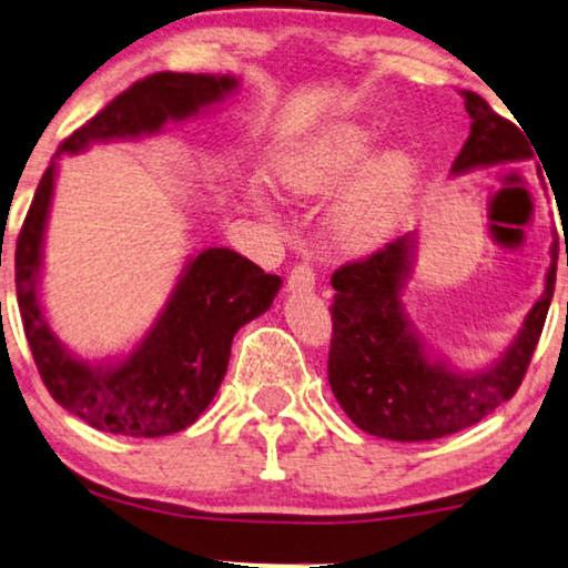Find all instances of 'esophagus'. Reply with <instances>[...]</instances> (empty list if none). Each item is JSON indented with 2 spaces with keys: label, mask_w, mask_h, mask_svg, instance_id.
<instances>
[{
  "label": "esophagus",
  "mask_w": 568,
  "mask_h": 568,
  "mask_svg": "<svg viewBox=\"0 0 568 568\" xmlns=\"http://www.w3.org/2000/svg\"><path fill=\"white\" fill-rule=\"evenodd\" d=\"M286 286H290L292 292H310L315 286V271L310 263H297L290 271V278H286Z\"/></svg>",
  "instance_id": "esophagus-1"
}]
</instances>
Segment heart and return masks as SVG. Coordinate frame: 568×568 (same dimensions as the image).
Wrapping results in <instances>:
<instances>
[{
  "mask_svg": "<svg viewBox=\"0 0 568 568\" xmlns=\"http://www.w3.org/2000/svg\"><path fill=\"white\" fill-rule=\"evenodd\" d=\"M372 150V131L359 123H338L310 136L278 160L276 181L294 196H321L336 189ZM406 160L385 154L369 162L338 199L333 224L352 245L383 235L406 178Z\"/></svg>",
  "mask_w": 568,
  "mask_h": 568,
  "instance_id": "b5f03b06",
  "label": "heart"
}]
</instances>
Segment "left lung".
<instances>
[{
	"label": "left lung",
	"mask_w": 568,
	"mask_h": 568,
	"mask_svg": "<svg viewBox=\"0 0 568 568\" xmlns=\"http://www.w3.org/2000/svg\"><path fill=\"white\" fill-rule=\"evenodd\" d=\"M460 95L473 123L453 173L532 158L525 129L519 131L476 92L463 90ZM408 251L406 235L333 271L336 294L331 305L328 383L341 408L362 432L395 442H426L478 424L523 385L554 300L558 253L554 247L546 292L532 305L509 352L491 369L457 375L424 354L403 313L400 290L408 274Z\"/></svg>",
	"instance_id": "left-lung-1"
}]
</instances>
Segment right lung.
I'll use <instances>...</instances> for the list:
<instances>
[{"label":"right lung","instance_id":"add662e5","mask_svg":"<svg viewBox=\"0 0 568 568\" xmlns=\"http://www.w3.org/2000/svg\"><path fill=\"white\" fill-rule=\"evenodd\" d=\"M237 88L235 77L158 72L115 95L59 144L74 154L92 142L142 136L183 121ZM57 165L45 168L14 247V286L38 375L69 414L108 434L165 437L191 426L220 390L235 333L266 313L282 278L227 247L189 261L165 313L129 359L90 367L53 338L38 305V268Z\"/></svg>","mask_w":568,"mask_h":568}]
</instances>
